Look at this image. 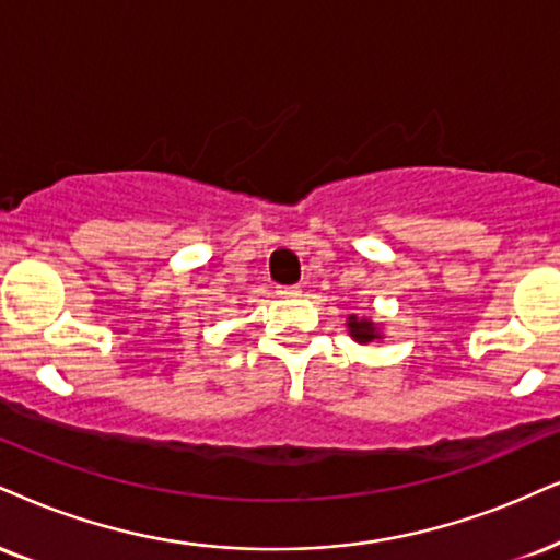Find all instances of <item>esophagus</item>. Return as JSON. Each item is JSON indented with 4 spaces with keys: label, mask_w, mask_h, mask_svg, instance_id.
<instances>
[{
    "label": "esophagus",
    "mask_w": 560,
    "mask_h": 560,
    "mask_svg": "<svg viewBox=\"0 0 560 560\" xmlns=\"http://www.w3.org/2000/svg\"><path fill=\"white\" fill-rule=\"evenodd\" d=\"M280 299H299L301 288L299 285H288V288H278Z\"/></svg>",
    "instance_id": "obj_1"
}]
</instances>
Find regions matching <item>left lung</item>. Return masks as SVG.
<instances>
[{"instance_id":"8db88e82","label":"left lung","mask_w":560,"mask_h":560,"mask_svg":"<svg viewBox=\"0 0 560 560\" xmlns=\"http://www.w3.org/2000/svg\"><path fill=\"white\" fill-rule=\"evenodd\" d=\"M345 327H348V335L353 337L358 345H369V342L384 340V327H382V324L371 322L369 316L348 314V322H345Z\"/></svg>"}]
</instances>
